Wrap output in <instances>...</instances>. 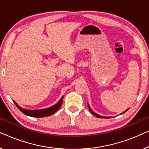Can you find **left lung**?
I'll return each mask as SVG.
<instances>
[{
  "label": "left lung",
  "mask_w": 149,
  "mask_h": 149,
  "mask_svg": "<svg viewBox=\"0 0 149 149\" xmlns=\"http://www.w3.org/2000/svg\"><path fill=\"white\" fill-rule=\"evenodd\" d=\"M88 108H89V110H90V112H91V113H92V114H93V115H94V116H96L97 118H110V117H104V116H100V115H98V114H96V113H95V112H93V111L92 110V109H91V108H90V106H89V104H88ZM128 110H126V111H125V112H126V111H127ZM124 112L123 113V114H124V112Z\"/></svg>",
  "instance_id": "8db88e82"
}]
</instances>
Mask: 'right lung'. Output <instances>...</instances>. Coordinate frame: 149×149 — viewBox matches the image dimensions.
Returning <instances> with one entry per match:
<instances>
[{
	"instance_id": "right-lung-1",
	"label": "right lung",
	"mask_w": 149,
	"mask_h": 149,
	"mask_svg": "<svg viewBox=\"0 0 149 149\" xmlns=\"http://www.w3.org/2000/svg\"><path fill=\"white\" fill-rule=\"evenodd\" d=\"M63 96L61 97V98L59 100V101L57 102L55 105L51 106L49 108H45V109H41V110H26L23 109L20 107V106L18 105L16 102H14L15 105H16L17 107L19 108L20 111H21L23 114L25 115H27V116H32V117H35V118H42V117H46L49 116L54 114L55 112H57L59 108H60L62 102H63Z\"/></svg>"
}]
</instances>
